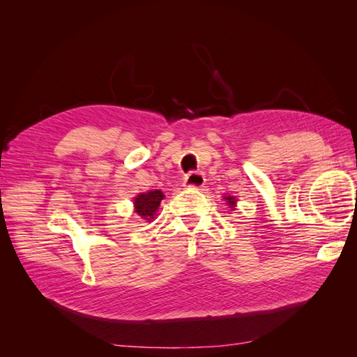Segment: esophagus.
Instances as JSON below:
<instances>
[{"label": "esophagus", "mask_w": 357, "mask_h": 357, "mask_svg": "<svg viewBox=\"0 0 357 357\" xmlns=\"http://www.w3.org/2000/svg\"><path fill=\"white\" fill-rule=\"evenodd\" d=\"M205 183V174L202 171H190L185 177V186L188 188H202Z\"/></svg>", "instance_id": "34e87169"}]
</instances>
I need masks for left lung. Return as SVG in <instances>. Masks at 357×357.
I'll list each match as a JSON object with an SVG mask.
<instances>
[{
  "mask_svg": "<svg viewBox=\"0 0 357 357\" xmlns=\"http://www.w3.org/2000/svg\"><path fill=\"white\" fill-rule=\"evenodd\" d=\"M225 199H228V204H229V205H234V202H235V198H232V197H226Z\"/></svg>",
  "mask_w": 357,
  "mask_h": 357,
  "instance_id": "left-lung-1",
  "label": "left lung"
}]
</instances>
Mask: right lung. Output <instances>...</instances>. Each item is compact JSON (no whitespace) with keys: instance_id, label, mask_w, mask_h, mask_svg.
<instances>
[{"instance_id":"1","label":"right lung","mask_w":357,"mask_h":357,"mask_svg":"<svg viewBox=\"0 0 357 357\" xmlns=\"http://www.w3.org/2000/svg\"><path fill=\"white\" fill-rule=\"evenodd\" d=\"M164 197L165 195L160 190H150L147 193H139L134 202L135 213L150 222L152 219H155V213L159 207L160 201L164 199Z\"/></svg>"}]
</instances>
